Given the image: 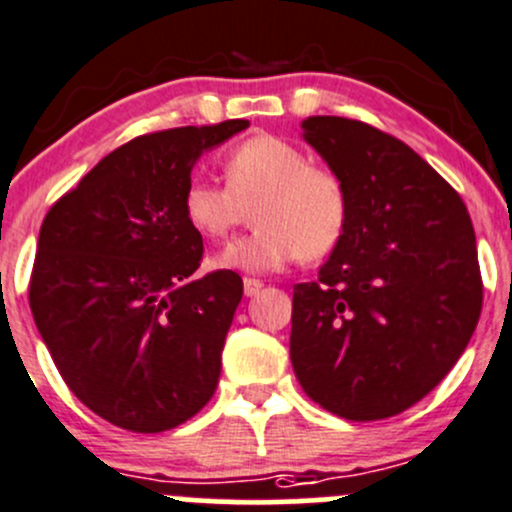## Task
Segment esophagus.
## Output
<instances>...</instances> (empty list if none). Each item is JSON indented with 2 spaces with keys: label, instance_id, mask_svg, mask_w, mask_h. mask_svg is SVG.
I'll return each instance as SVG.
<instances>
[{
  "label": "esophagus",
  "instance_id": "obj_1",
  "mask_svg": "<svg viewBox=\"0 0 512 512\" xmlns=\"http://www.w3.org/2000/svg\"><path fill=\"white\" fill-rule=\"evenodd\" d=\"M265 287L260 280H250V277H245V282H242V289H245V297H255V294H260V289Z\"/></svg>",
  "mask_w": 512,
  "mask_h": 512
}]
</instances>
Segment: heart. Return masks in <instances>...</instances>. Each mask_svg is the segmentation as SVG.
Instances as JSON below:
<instances>
[{
    "instance_id": "1",
    "label": "heart",
    "mask_w": 512,
    "mask_h": 512,
    "mask_svg": "<svg viewBox=\"0 0 512 512\" xmlns=\"http://www.w3.org/2000/svg\"><path fill=\"white\" fill-rule=\"evenodd\" d=\"M225 185L193 178L183 190L190 227L225 240L245 220L257 227L220 252L218 265L242 272H277L289 262L332 255L347 230L349 203L334 173L314 168L292 143L255 136L225 156Z\"/></svg>"
}]
</instances>
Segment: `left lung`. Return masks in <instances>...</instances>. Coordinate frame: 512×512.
Wrapping results in <instances>:
<instances>
[{
  "label": "left lung",
  "mask_w": 512,
  "mask_h": 512,
  "mask_svg": "<svg viewBox=\"0 0 512 512\" xmlns=\"http://www.w3.org/2000/svg\"><path fill=\"white\" fill-rule=\"evenodd\" d=\"M302 138L344 185L349 218L317 280L294 285V374L332 414L396 416L476 332L483 285L471 215L426 160L369 123L309 116Z\"/></svg>",
  "instance_id": "1"
}]
</instances>
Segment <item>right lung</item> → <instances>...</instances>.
Returning <instances> with one entry per match:
<instances>
[{
	"label": "right lung",
	"instance_id": "add662e5",
	"mask_svg": "<svg viewBox=\"0 0 512 512\" xmlns=\"http://www.w3.org/2000/svg\"><path fill=\"white\" fill-rule=\"evenodd\" d=\"M250 121L133 138L51 205L39 230L29 304L66 386L94 414L160 433L213 399L237 272L195 277L203 237L183 190L205 151Z\"/></svg>",
	"mask_w": 512,
	"mask_h": 512
}]
</instances>
